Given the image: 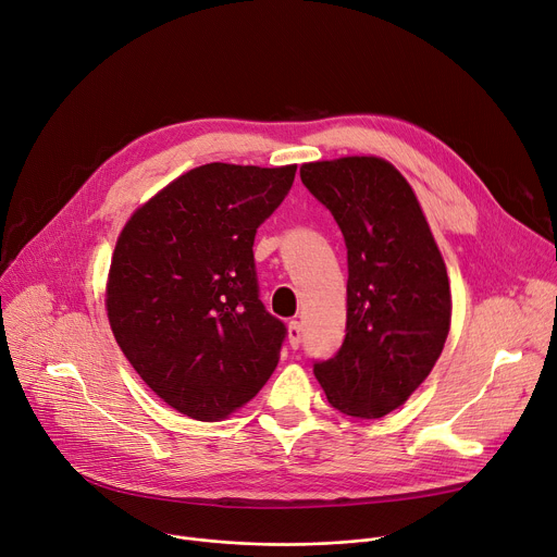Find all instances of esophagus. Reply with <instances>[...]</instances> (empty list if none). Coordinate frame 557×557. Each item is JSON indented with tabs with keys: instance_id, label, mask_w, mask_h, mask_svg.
<instances>
[{
	"instance_id": "34e87169",
	"label": "esophagus",
	"mask_w": 557,
	"mask_h": 557,
	"mask_svg": "<svg viewBox=\"0 0 557 557\" xmlns=\"http://www.w3.org/2000/svg\"><path fill=\"white\" fill-rule=\"evenodd\" d=\"M301 338H304V327H301V323L298 321H292L289 325H287V341H289V348H298L301 346Z\"/></svg>"
}]
</instances>
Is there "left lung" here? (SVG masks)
Listing matches in <instances>:
<instances>
[{"label": "left lung", "instance_id": "obj_1", "mask_svg": "<svg viewBox=\"0 0 557 557\" xmlns=\"http://www.w3.org/2000/svg\"><path fill=\"white\" fill-rule=\"evenodd\" d=\"M348 249L346 338L314 361L332 408L379 419L431 374L450 330V283L414 191L374 156L301 166Z\"/></svg>", "mask_w": 557, "mask_h": 557}]
</instances>
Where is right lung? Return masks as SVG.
<instances>
[{
  "instance_id": "obj_1",
  "label": "right lung",
  "mask_w": 557,
  "mask_h": 557,
  "mask_svg": "<svg viewBox=\"0 0 557 557\" xmlns=\"http://www.w3.org/2000/svg\"><path fill=\"white\" fill-rule=\"evenodd\" d=\"M289 166L211 162L124 225L109 270L117 346L171 408L219 421L272 376L287 327L259 296L253 236L287 196Z\"/></svg>"
}]
</instances>
